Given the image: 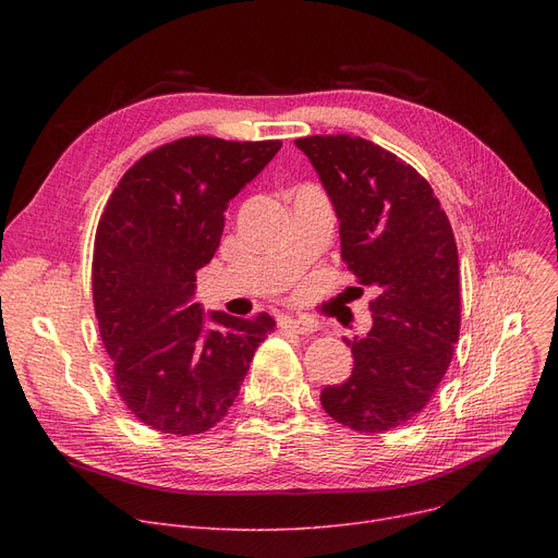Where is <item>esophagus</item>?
Instances as JSON below:
<instances>
[{
  "label": "esophagus",
  "instance_id": "34e87169",
  "mask_svg": "<svg viewBox=\"0 0 558 558\" xmlns=\"http://www.w3.org/2000/svg\"><path fill=\"white\" fill-rule=\"evenodd\" d=\"M280 328H282L284 332H291V335H312V332H316L318 324H316L314 318H305V316H299V318L284 316Z\"/></svg>",
  "mask_w": 558,
  "mask_h": 558
}]
</instances>
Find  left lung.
<instances>
[{
  "label": "left lung",
  "instance_id": "1",
  "mask_svg": "<svg viewBox=\"0 0 558 558\" xmlns=\"http://www.w3.org/2000/svg\"><path fill=\"white\" fill-rule=\"evenodd\" d=\"M296 146L335 205L341 259L377 291L368 335L343 339L353 373L320 391V404L350 429L383 434L423 412L452 362L461 326L452 226L423 175L371 140L312 135Z\"/></svg>",
  "mask_w": 558,
  "mask_h": 558
}]
</instances>
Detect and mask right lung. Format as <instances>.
<instances>
[{"mask_svg": "<svg viewBox=\"0 0 558 558\" xmlns=\"http://www.w3.org/2000/svg\"><path fill=\"white\" fill-rule=\"evenodd\" d=\"M280 140L194 135L142 156L117 183L97 226L93 299L114 387L151 429L215 427L240 393L276 320L205 314L196 271L219 248L230 198L271 162Z\"/></svg>", "mask_w": 558, "mask_h": 558, "instance_id": "obj_1", "label": "right lung"}]
</instances>
